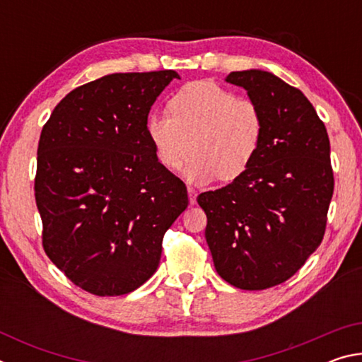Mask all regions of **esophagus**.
Instances as JSON below:
<instances>
[{
  "mask_svg": "<svg viewBox=\"0 0 362 362\" xmlns=\"http://www.w3.org/2000/svg\"><path fill=\"white\" fill-rule=\"evenodd\" d=\"M188 199H189V204H196V192L192 188L188 187Z\"/></svg>",
  "mask_w": 362,
  "mask_h": 362,
  "instance_id": "obj_1",
  "label": "esophagus"
}]
</instances>
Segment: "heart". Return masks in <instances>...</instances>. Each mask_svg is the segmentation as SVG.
Wrapping results in <instances>:
<instances>
[{"label": "heart", "instance_id": "1", "mask_svg": "<svg viewBox=\"0 0 362 362\" xmlns=\"http://www.w3.org/2000/svg\"><path fill=\"white\" fill-rule=\"evenodd\" d=\"M169 112L150 113L146 136L163 168H183L192 183L235 180L260 150L265 121L255 102L212 81L185 84L170 97Z\"/></svg>", "mask_w": 362, "mask_h": 362}]
</instances>
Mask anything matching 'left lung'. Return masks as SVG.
<instances>
[{
  "label": "left lung",
  "instance_id": "left-lung-1",
  "mask_svg": "<svg viewBox=\"0 0 362 362\" xmlns=\"http://www.w3.org/2000/svg\"><path fill=\"white\" fill-rule=\"evenodd\" d=\"M265 121L260 150L226 187L198 196L220 278L262 291L293 276L326 231L334 193L326 126L302 90L263 70L231 71Z\"/></svg>",
  "mask_w": 362,
  "mask_h": 362
}]
</instances>
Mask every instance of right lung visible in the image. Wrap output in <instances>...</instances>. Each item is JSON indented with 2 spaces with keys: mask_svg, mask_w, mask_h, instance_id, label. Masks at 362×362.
Returning a JSON list of instances; mask_svg holds the SVG:
<instances>
[{
  "mask_svg": "<svg viewBox=\"0 0 362 362\" xmlns=\"http://www.w3.org/2000/svg\"><path fill=\"white\" fill-rule=\"evenodd\" d=\"M174 78V70L102 76L66 94L41 131L42 247L94 296H124L150 279L164 233L188 206L185 183L158 163L145 127Z\"/></svg>",
  "mask_w": 362,
  "mask_h": 362,
  "instance_id": "add662e5",
  "label": "right lung"
}]
</instances>
